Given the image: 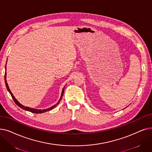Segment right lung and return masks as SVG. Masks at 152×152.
Returning <instances> with one entry per match:
<instances>
[{"label": "right lung", "mask_w": 152, "mask_h": 152, "mask_svg": "<svg viewBox=\"0 0 152 152\" xmlns=\"http://www.w3.org/2000/svg\"><path fill=\"white\" fill-rule=\"evenodd\" d=\"M5 69H6V65H5ZM5 86H6V87H7V89L8 91L9 92V93L10 94V95H11V96H12V99H14V102H15V104L18 105V106L20 107V108H22V109H24V110H27V111H30V112H31V113H33L40 114V113H45V112H47V111H49V110L53 109L56 106V105L59 104V102H60V101H61V98H62V96H63V93H64V88H63V91H62V93H61V96L60 99L59 100V102H58V104H56V105H54L53 106H52V107H50V108H48V109H43V110H42V109H33V108H30V107H25V106H24V105H22L20 103L18 102V101L15 98V97L14 96V95L12 94V93L11 92V91H10V89H9V86H8V84H7V81H6V72H5Z\"/></svg>", "instance_id": "1"}]
</instances>
